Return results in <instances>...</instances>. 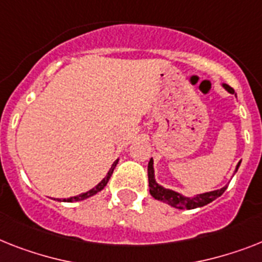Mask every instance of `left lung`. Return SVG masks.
I'll use <instances>...</instances> for the list:
<instances>
[{"mask_svg": "<svg viewBox=\"0 0 262 262\" xmlns=\"http://www.w3.org/2000/svg\"><path fill=\"white\" fill-rule=\"evenodd\" d=\"M224 87L230 92V94H234V90H233L230 85L228 84H224ZM241 163V162H239ZM239 163L237 165V168H235V171L238 170ZM148 186H150V194L154 196L155 200L162 201V202H166L170 206L177 207V209H195V207H202L205 205L210 204L213 202L215 198L218 196H221L224 194V191L226 190L228 186H225L222 189L220 190H214V191H210V193H204L200 194V195L194 196V198H186V196L181 195L177 191H172V190L165 189V187H162L161 185H158L155 182L154 178V167H152V159H150L148 162Z\"/></svg>", "mask_w": 262, "mask_h": 262, "instance_id": "1", "label": "left lung"}]
</instances>
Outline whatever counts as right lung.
Returning a JSON list of instances; mask_svg holds the SVG:
<instances>
[{
  "label": "right lung",
  "mask_w": 262,
  "mask_h": 262,
  "mask_svg": "<svg viewBox=\"0 0 262 262\" xmlns=\"http://www.w3.org/2000/svg\"><path fill=\"white\" fill-rule=\"evenodd\" d=\"M118 161H119V159H116V161L114 162V165H112V167L110 168V171H108L107 177H105V178L103 179V181H101V182L99 183V185H97V186H95L94 189H91L90 191H87V193H83V194H80V195H76V196H71V198H67V200H64V201H66V202H73V201H83V200H85V198H90V196L95 195V194H96V193H99V191H100V190H103V189H104V187H105V185H107V183H108V181H110V178H111L112 172H114V168H115V166L118 165Z\"/></svg>",
  "instance_id": "1"
}]
</instances>
